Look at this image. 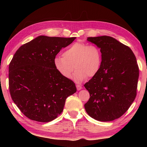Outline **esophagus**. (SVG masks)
<instances>
[{"mask_svg": "<svg viewBox=\"0 0 147 147\" xmlns=\"http://www.w3.org/2000/svg\"><path fill=\"white\" fill-rule=\"evenodd\" d=\"M76 88H77V90H82V86H81V85H76Z\"/></svg>", "mask_w": 147, "mask_h": 147, "instance_id": "esophagus-1", "label": "esophagus"}]
</instances>
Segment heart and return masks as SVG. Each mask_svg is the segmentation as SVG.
<instances>
[{"mask_svg": "<svg viewBox=\"0 0 147 147\" xmlns=\"http://www.w3.org/2000/svg\"><path fill=\"white\" fill-rule=\"evenodd\" d=\"M62 56L54 58V65L65 78H70L75 68L73 79L76 82L80 83L88 76H95L100 69L102 55L96 45L75 42L65 49Z\"/></svg>", "mask_w": 147, "mask_h": 147, "instance_id": "1", "label": "heart"}]
</instances>
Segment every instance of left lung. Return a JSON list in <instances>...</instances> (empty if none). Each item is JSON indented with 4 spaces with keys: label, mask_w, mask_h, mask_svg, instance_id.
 <instances>
[{
    "label": "left lung",
    "mask_w": 147,
    "mask_h": 147,
    "mask_svg": "<svg viewBox=\"0 0 147 147\" xmlns=\"http://www.w3.org/2000/svg\"><path fill=\"white\" fill-rule=\"evenodd\" d=\"M88 41L100 49V69L84 86L90 93L85 104L90 117L111 121L121 117L135 100L139 68L129 47L109 36L88 37Z\"/></svg>",
    "instance_id": "obj_1"
}]
</instances>
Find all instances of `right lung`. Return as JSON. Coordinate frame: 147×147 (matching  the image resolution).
Returning a JSON list of instances; mask_svg holds the SVG:
<instances>
[{"label":"right lung","mask_w":147,"mask_h":147,"mask_svg":"<svg viewBox=\"0 0 147 147\" xmlns=\"http://www.w3.org/2000/svg\"><path fill=\"white\" fill-rule=\"evenodd\" d=\"M76 37L39 36L21 46L9 66L12 100L31 120L47 123L62 113L65 100L76 92L73 81L55 69L54 59Z\"/></svg>","instance_id":"right-lung-1"}]
</instances>
